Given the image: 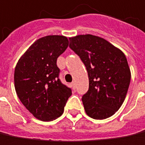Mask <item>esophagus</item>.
I'll return each instance as SVG.
<instances>
[{
    "mask_svg": "<svg viewBox=\"0 0 145 145\" xmlns=\"http://www.w3.org/2000/svg\"><path fill=\"white\" fill-rule=\"evenodd\" d=\"M72 88L73 89H76V82L75 81H73V82H72Z\"/></svg>",
    "mask_w": 145,
    "mask_h": 145,
    "instance_id": "esophagus-1",
    "label": "esophagus"
}]
</instances>
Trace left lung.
<instances>
[{"label":"left lung","mask_w":145,"mask_h":145,"mask_svg":"<svg viewBox=\"0 0 145 145\" xmlns=\"http://www.w3.org/2000/svg\"><path fill=\"white\" fill-rule=\"evenodd\" d=\"M69 41L88 72V90L81 99L87 115L97 120L110 117L122 105L130 84L125 55L106 40L90 34Z\"/></svg>","instance_id":"1"}]
</instances>
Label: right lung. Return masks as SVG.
<instances>
[{
  "label": "right lung",
  "mask_w": 145,
  "mask_h": 145,
  "mask_svg": "<svg viewBox=\"0 0 145 145\" xmlns=\"http://www.w3.org/2000/svg\"><path fill=\"white\" fill-rule=\"evenodd\" d=\"M69 46L64 36H47L35 41L15 68L14 84L18 98L37 118L50 121L63 114L72 89L59 78L58 57Z\"/></svg>",
  "instance_id": "right-lung-1"
}]
</instances>
